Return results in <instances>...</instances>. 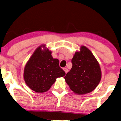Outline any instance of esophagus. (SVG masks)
I'll list each match as a JSON object with an SVG mask.
<instances>
[{
  "label": "esophagus",
  "mask_w": 121,
  "mask_h": 121,
  "mask_svg": "<svg viewBox=\"0 0 121 121\" xmlns=\"http://www.w3.org/2000/svg\"><path fill=\"white\" fill-rule=\"evenodd\" d=\"M63 70H64V71L65 72V73H66L67 72H68V71H69V70H68V69H67V68H64V69H63Z\"/></svg>",
  "instance_id": "obj_1"
}]
</instances>
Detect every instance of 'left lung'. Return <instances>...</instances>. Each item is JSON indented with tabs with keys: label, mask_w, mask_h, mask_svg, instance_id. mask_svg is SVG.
I'll use <instances>...</instances> for the list:
<instances>
[{
	"label": "left lung",
	"mask_w": 121,
	"mask_h": 121,
	"mask_svg": "<svg viewBox=\"0 0 121 121\" xmlns=\"http://www.w3.org/2000/svg\"><path fill=\"white\" fill-rule=\"evenodd\" d=\"M71 62L72 67L65 76V81L74 93L84 95L95 89L101 79L99 62L91 51L82 46L75 52Z\"/></svg>",
	"instance_id": "1"
}]
</instances>
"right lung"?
I'll list each match as a JSON object with an SVG mask.
<instances>
[{
  "mask_svg": "<svg viewBox=\"0 0 121 121\" xmlns=\"http://www.w3.org/2000/svg\"><path fill=\"white\" fill-rule=\"evenodd\" d=\"M41 47L44 50H42ZM51 53L45 45L40 46L24 68V78L26 84L36 92L48 91L57 77H63L66 74L59 66V60L54 59Z\"/></svg>",
  "mask_w": 121,
  "mask_h": 121,
  "instance_id": "add662e5",
  "label": "right lung"
}]
</instances>
